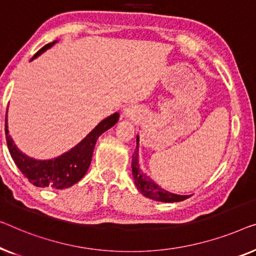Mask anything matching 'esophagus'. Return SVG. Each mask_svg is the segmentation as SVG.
Listing matches in <instances>:
<instances>
[{
	"instance_id": "obj_1",
	"label": "esophagus",
	"mask_w": 256,
	"mask_h": 256,
	"mask_svg": "<svg viewBox=\"0 0 256 256\" xmlns=\"http://www.w3.org/2000/svg\"><path fill=\"white\" fill-rule=\"evenodd\" d=\"M124 115L126 116V117H128V118H133V117L136 116V112H134V110H133L132 108H128V109H125Z\"/></svg>"
}]
</instances>
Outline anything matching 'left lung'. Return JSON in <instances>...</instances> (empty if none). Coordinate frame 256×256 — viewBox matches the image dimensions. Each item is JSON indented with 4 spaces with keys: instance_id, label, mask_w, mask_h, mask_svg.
Returning <instances> with one entry per match:
<instances>
[{
    "instance_id": "obj_1",
    "label": "left lung",
    "mask_w": 256,
    "mask_h": 256,
    "mask_svg": "<svg viewBox=\"0 0 256 256\" xmlns=\"http://www.w3.org/2000/svg\"><path fill=\"white\" fill-rule=\"evenodd\" d=\"M132 174L134 185L139 192L144 196L152 199L154 201L161 202H179L184 201L190 196H180V194L171 193L158 186L154 180H152L150 176L141 170L139 164V136H136V147L132 155Z\"/></svg>"
}]
</instances>
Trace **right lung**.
Wrapping results in <instances>:
<instances>
[{
	"label": "right lung",
	"mask_w": 256,
	"mask_h": 256,
	"mask_svg": "<svg viewBox=\"0 0 256 256\" xmlns=\"http://www.w3.org/2000/svg\"><path fill=\"white\" fill-rule=\"evenodd\" d=\"M57 42L46 44L34 55L30 60H36L41 54ZM120 114L115 112L102 120L78 144L72 147L64 154L50 160H36L30 158L14 144L8 130V110L6 115V139L10 155L22 174L36 188H50L56 190L68 188L74 185L85 176L88 170L95 144L102 133L112 128L118 122Z\"/></svg>",
	"instance_id": "right-lung-1"
}]
</instances>
